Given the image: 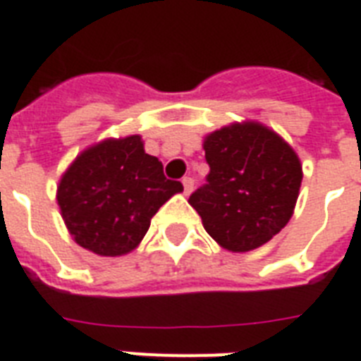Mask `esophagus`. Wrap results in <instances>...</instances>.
Returning a JSON list of instances; mask_svg holds the SVG:
<instances>
[{"label":"esophagus","instance_id":"34e87169","mask_svg":"<svg viewBox=\"0 0 361 361\" xmlns=\"http://www.w3.org/2000/svg\"><path fill=\"white\" fill-rule=\"evenodd\" d=\"M181 183H183V192H185V195H189V192L192 191V187H195V180H192V178H183Z\"/></svg>","mask_w":361,"mask_h":361}]
</instances>
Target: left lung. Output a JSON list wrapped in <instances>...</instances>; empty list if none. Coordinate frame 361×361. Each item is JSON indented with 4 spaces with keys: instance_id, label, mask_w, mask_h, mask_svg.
<instances>
[{
    "instance_id": "8db88e82",
    "label": "left lung",
    "mask_w": 361,
    "mask_h": 361,
    "mask_svg": "<svg viewBox=\"0 0 361 361\" xmlns=\"http://www.w3.org/2000/svg\"><path fill=\"white\" fill-rule=\"evenodd\" d=\"M206 183L189 197L206 233L229 252H250L279 235L295 208L302 169L290 144L246 121L204 137Z\"/></svg>"
}]
</instances>
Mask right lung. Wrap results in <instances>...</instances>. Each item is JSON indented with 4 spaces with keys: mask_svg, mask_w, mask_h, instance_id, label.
I'll list each match as a JSON object with an SVG mask.
<instances>
[{
    "mask_svg": "<svg viewBox=\"0 0 361 361\" xmlns=\"http://www.w3.org/2000/svg\"><path fill=\"white\" fill-rule=\"evenodd\" d=\"M183 191L166 180L162 162L142 137H109L85 149L64 172L56 200L73 240L98 255L117 257L142 242L151 217Z\"/></svg>",
    "mask_w": 361,
    "mask_h": 361,
    "instance_id": "add662e5",
    "label": "right lung"
}]
</instances>
